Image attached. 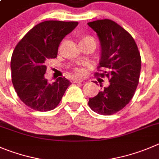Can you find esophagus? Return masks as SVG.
Masks as SVG:
<instances>
[{
	"mask_svg": "<svg viewBox=\"0 0 159 159\" xmlns=\"http://www.w3.org/2000/svg\"><path fill=\"white\" fill-rule=\"evenodd\" d=\"M84 81L82 79H78V78H75V79L73 80V83H79V82H83Z\"/></svg>",
	"mask_w": 159,
	"mask_h": 159,
	"instance_id": "obj_1",
	"label": "esophagus"
}]
</instances>
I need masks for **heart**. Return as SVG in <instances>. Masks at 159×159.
<instances>
[{
	"label": "heart",
	"mask_w": 159,
	"mask_h": 159,
	"mask_svg": "<svg viewBox=\"0 0 159 159\" xmlns=\"http://www.w3.org/2000/svg\"><path fill=\"white\" fill-rule=\"evenodd\" d=\"M85 39H93V38H90V37H87V38H83L82 40H85ZM82 40H81V41H82ZM76 73H77V75H84V74H85V70L83 69V68H78V69H76Z\"/></svg>",
	"instance_id": "1"
}]
</instances>
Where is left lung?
<instances>
[{
    "instance_id": "left-lung-1",
    "label": "left lung",
    "mask_w": 159,
    "mask_h": 159,
    "mask_svg": "<svg viewBox=\"0 0 159 159\" xmlns=\"http://www.w3.org/2000/svg\"><path fill=\"white\" fill-rule=\"evenodd\" d=\"M88 25L100 42L99 68L103 73L96 75L107 76L110 81L109 86L89 98V105L97 114L113 115L126 106L134 96L141 68L140 52L133 37L115 22L100 19Z\"/></svg>"
}]
</instances>
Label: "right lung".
<instances>
[{
  "instance_id": "add662e5",
  "label": "right lung",
  "mask_w": 159,
  "mask_h": 159,
  "mask_svg": "<svg viewBox=\"0 0 159 159\" xmlns=\"http://www.w3.org/2000/svg\"><path fill=\"white\" fill-rule=\"evenodd\" d=\"M78 25V22H42L15 48L11 59V81L19 99L29 107L38 111L54 109L71 84L64 77L50 84L44 74L47 61L56 58L62 40Z\"/></svg>"
}]
</instances>
